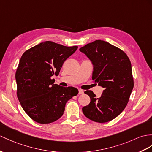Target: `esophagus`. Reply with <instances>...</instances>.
I'll list each match as a JSON object with an SVG mask.
<instances>
[{"instance_id": "34e87169", "label": "esophagus", "mask_w": 152, "mask_h": 152, "mask_svg": "<svg viewBox=\"0 0 152 152\" xmlns=\"http://www.w3.org/2000/svg\"><path fill=\"white\" fill-rule=\"evenodd\" d=\"M84 94V91L83 90H81V89H79V94L81 95V94Z\"/></svg>"}]
</instances>
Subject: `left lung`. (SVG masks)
<instances>
[{
    "mask_svg": "<svg viewBox=\"0 0 152 152\" xmlns=\"http://www.w3.org/2000/svg\"><path fill=\"white\" fill-rule=\"evenodd\" d=\"M79 50L94 65L92 79L104 89L99 98L91 90L84 91L90 102L83 112L97 123L109 122L123 112L130 97L134 86L131 62L123 50L104 40H95Z\"/></svg>",
    "mask_w": 152,
    "mask_h": 152,
    "instance_id": "obj_1",
    "label": "left lung"
}]
</instances>
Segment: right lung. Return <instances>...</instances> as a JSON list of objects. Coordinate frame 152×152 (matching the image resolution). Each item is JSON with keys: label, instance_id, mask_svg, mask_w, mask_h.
<instances>
[{"label": "right lung", "instance_id": "add662e5", "mask_svg": "<svg viewBox=\"0 0 152 152\" xmlns=\"http://www.w3.org/2000/svg\"><path fill=\"white\" fill-rule=\"evenodd\" d=\"M77 48L45 41L22 55L15 73L17 95L24 112L37 123L49 124L58 120L66 103L78 94L77 88L61 86L51 79Z\"/></svg>", "mask_w": 152, "mask_h": 152}]
</instances>
